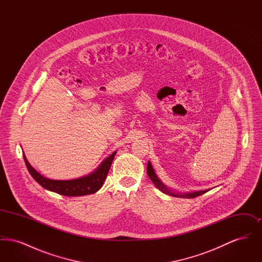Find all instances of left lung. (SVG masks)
I'll list each match as a JSON object with an SVG mask.
<instances>
[{
    "mask_svg": "<svg viewBox=\"0 0 262 262\" xmlns=\"http://www.w3.org/2000/svg\"><path fill=\"white\" fill-rule=\"evenodd\" d=\"M147 174L150 178V180L153 182V184L156 186L158 189H160L162 192L169 194L171 196H176V198H181V199H194L196 196H200L201 194H204L210 189H205V190H199V191H192V192H187V193H176L174 191L170 190L168 187H166L162 182L159 180L157 174H155L151 163L148 161L147 164Z\"/></svg>",
    "mask_w": 262,
    "mask_h": 262,
    "instance_id": "1",
    "label": "left lung"
}]
</instances>
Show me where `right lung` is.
Listing matches in <instances>:
<instances>
[{
    "label": "right lung",
    "instance_id": "add662e5",
    "mask_svg": "<svg viewBox=\"0 0 262 262\" xmlns=\"http://www.w3.org/2000/svg\"><path fill=\"white\" fill-rule=\"evenodd\" d=\"M116 153L117 151L113 152L112 154L101 163L99 167L91 174L82 178L75 179V180H69V181H57V180L47 179L42 174H39L37 171L29 164L25 157V153H24V159H25V165L27 167L28 172L41 187L66 196H82V195L94 193L102 187L103 183L110 170V167Z\"/></svg>",
    "mask_w": 262,
    "mask_h": 262
}]
</instances>
